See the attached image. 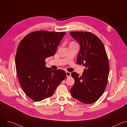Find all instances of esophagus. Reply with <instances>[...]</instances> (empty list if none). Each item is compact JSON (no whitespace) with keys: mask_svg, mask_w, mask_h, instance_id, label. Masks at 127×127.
I'll return each instance as SVG.
<instances>
[{"mask_svg":"<svg viewBox=\"0 0 127 127\" xmlns=\"http://www.w3.org/2000/svg\"><path fill=\"white\" fill-rule=\"evenodd\" d=\"M66 76H67V77H69L71 76V72L67 71V72H66Z\"/></svg>","mask_w":127,"mask_h":127,"instance_id":"obj_1","label":"esophagus"}]
</instances>
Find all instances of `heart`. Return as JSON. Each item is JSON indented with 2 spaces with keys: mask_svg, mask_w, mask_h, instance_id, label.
Here are the masks:
<instances>
[{
  "mask_svg": "<svg viewBox=\"0 0 127 127\" xmlns=\"http://www.w3.org/2000/svg\"><path fill=\"white\" fill-rule=\"evenodd\" d=\"M72 43H74V42H72Z\"/></svg>",
  "mask_w": 127,
  "mask_h": 127,
  "instance_id": "b5f03b06",
  "label": "heart"
}]
</instances>
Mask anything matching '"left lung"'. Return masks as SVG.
<instances>
[{"label":"left lung","mask_w":127,"mask_h":127,"mask_svg":"<svg viewBox=\"0 0 127 127\" xmlns=\"http://www.w3.org/2000/svg\"><path fill=\"white\" fill-rule=\"evenodd\" d=\"M70 34L80 46L77 63L86 68L81 76L76 72L71 73L75 83L71 94L82 103H93L102 95L107 82L110 66L105 49L101 41L92 32H73Z\"/></svg>","instance_id":"left-lung-1"}]
</instances>
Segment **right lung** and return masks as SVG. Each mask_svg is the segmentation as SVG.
Segmentation results:
<instances>
[{"instance_id":"obj_1","label":"right lung","mask_w":127,"mask_h":127,"mask_svg":"<svg viewBox=\"0 0 127 127\" xmlns=\"http://www.w3.org/2000/svg\"><path fill=\"white\" fill-rule=\"evenodd\" d=\"M65 32L39 31L21 40L15 56L16 74L26 95L35 101L51 96L66 72L46 67L45 59L55 54Z\"/></svg>"}]
</instances>
